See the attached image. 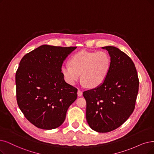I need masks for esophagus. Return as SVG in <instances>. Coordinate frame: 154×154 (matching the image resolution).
<instances>
[{
    "instance_id": "1",
    "label": "esophagus",
    "mask_w": 154,
    "mask_h": 154,
    "mask_svg": "<svg viewBox=\"0 0 154 154\" xmlns=\"http://www.w3.org/2000/svg\"><path fill=\"white\" fill-rule=\"evenodd\" d=\"M77 94H78V97H81V96L83 95V92H82L81 90H78V92H77Z\"/></svg>"
}]
</instances>
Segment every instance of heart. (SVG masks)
<instances>
[{"mask_svg": "<svg viewBox=\"0 0 154 154\" xmlns=\"http://www.w3.org/2000/svg\"><path fill=\"white\" fill-rule=\"evenodd\" d=\"M110 68V57L104 51H82L69 59V64L61 67L64 80L71 85L81 79L88 87L95 88L101 85L107 78Z\"/></svg>", "mask_w": 154, "mask_h": 154, "instance_id": "obj_1", "label": "heart"}]
</instances>
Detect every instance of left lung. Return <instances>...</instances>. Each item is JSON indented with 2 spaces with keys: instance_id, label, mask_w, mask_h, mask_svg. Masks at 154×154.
<instances>
[{
  "instance_id": "obj_1",
  "label": "left lung",
  "mask_w": 154,
  "mask_h": 154,
  "mask_svg": "<svg viewBox=\"0 0 154 154\" xmlns=\"http://www.w3.org/2000/svg\"><path fill=\"white\" fill-rule=\"evenodd\" d=\"M109 52L110 68L97 88L83 92L86 119L92 130L107 133L121 126L134 109L139 80L131 58L113 46L102 47Z\"/></svg>"
}]
</instances>
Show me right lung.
<instances>
[{"label":"right lung","mask_w":154,"mask_h":154,"mask_svg":"<svg viewBox=\"0 0 154 154\" xmlns=\"http://www.w3.org/2000/svg\"><path fill=\"white\" fill-rule=\"evenodd\" d=\"M76 47L43 45L26 54L16 73L17 105L36 127L52 130L62 125L77 98V88L61 73L64 60Z\"/></svg>","instance_id":"right-lung-1"}]
</instances>
